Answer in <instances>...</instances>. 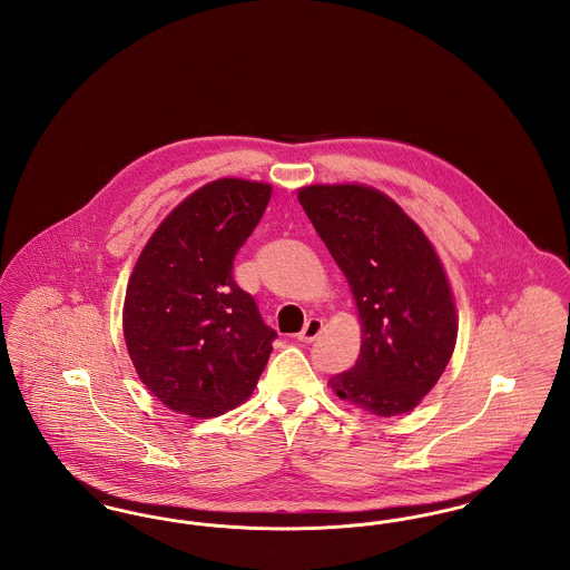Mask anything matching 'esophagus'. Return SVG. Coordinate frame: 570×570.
Here are the masks:
<instances>
[{
	"mask_svg": "<svg viewBox=\"0 0 570 570\" xmlns=\"http://www.w3.org/2000/svg\"><path fill=\"white\" fill-rule=\"evenodd\" d=\"M323 328H325V321L323 318H309L305 326L301 328V333H298L297 337L301 342H305V344H309V342H314L321 333H323Z\"/></svg>",
	"mask_w": 570,
	"mask_h": 570,
	"instance_id": "1",
	"label": "esophagus"
}]
</instances>
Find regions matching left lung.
<instances>
[{
  "label": "left lung",
  "mask_w": 570,
  "mask_h": 570,
  "mask_svg": "<svg viewBox=\"0 0 570 570\" xmlns=\"http://www.w3.org/2000/svg\"><path fill=\"white\" fill-rule=\"evenodd\" d=\"M297 198L346 275L361 321L358 358L328 380L331 391L374 416L406 414L434 389L458 342L455 298L434 245L372 186L314 184Z\"/></svg>",
  "instance_id": "obj_1"
}]
</instances>
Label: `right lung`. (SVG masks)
Returning a JSON list of instances; mask_svg holds the SVG:
<instances>
[{
  "label": "right lung",
  "instance_id": "obj_1",
  "mask_svg": "<svg viewBox=\"0 0 570 570\" xmlns=\"http://www.w3.org/2000/svg\"><path fill=\"white\" fill-rule=\"evenodd\" d=\"M272 186L222 177L191 191L154 230L124 301V337L140 382L173 412L212 419L242 406L275 331L233 279V258Z\"/></svg>",
  "mask_w": 570,
  "mask_h": 570
}]
</instances>
